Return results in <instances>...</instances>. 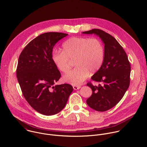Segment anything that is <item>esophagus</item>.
Returning a JSON list of instances; mask_svg holds the SVG:
<instances>
[{"label": "esophagus", "instance_id": "34e87169", "mask_svg": "<svg viewBox=\"0 0 147 147\" xmlns=\"http://www.w3.org/2000/svg\"><path fill=\"white\" fill-rule=\"evenodd\" d=\"M81 86H73V88L74 90H78L80 88H81Z\"/></svg>", "mask_w": 147, "mask_h": 147}]
</instances>
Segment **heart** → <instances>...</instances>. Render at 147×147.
I'll use <instances>...</instances> for the list:
<instances>
[{"label":"heart","mask_w":147,"mask_h":147,"mask_svg":"<svg viewBox=\"0 0 147 147\" xmlns=\"http://www.w3.org/2000/svg\"><path fill=\"white\" fill-rule=\"evenodd\" d=\"M63 51H55L52 59L59 70L66 73L70 69L71 61L77 66L63 76V80L73 85H81L91 73L97 71L101 67L105 50L101 41L96 38L74 37L62 45Z\"/></svg>","instance_id":"1"}]
</instances>
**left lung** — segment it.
<instances>
[{
  "label": "left lung",
  "instance_id": "left-lung-1",
  "mask_svg": "<svg viewBox=\"0 0 147 147\" xmlns=\"http://www.w3.org/2000/svg\"><path fill=\"white\" fill-rule=\"evenodd\" d=\"M94 34L105 44V56L100 68L91 77V80L99 83L98 86L91 83L92 95L86 100L88 106L98 111H106L117 105L128 88L131 66L124 50L110 34L99 29L83 32Z\"/></svg>",
  "mask_w": 147,
  "mask_h": 147
}]
</instances>
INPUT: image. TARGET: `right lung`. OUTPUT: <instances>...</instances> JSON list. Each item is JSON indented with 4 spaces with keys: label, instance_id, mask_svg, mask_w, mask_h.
Returning <instances> with one entry per match:
<instances>
[{
    "label": "right lung",
    "instance_id": "right-lung-1",
    "mask_svg": "<svg viewBox=\"0 0 147 147\" xmlns=\"http://www.w3.org/2000/svg\"><path fill=\"white\" fill-rule=\"evenodd\" d=\"M67 35L42 33L28 44L19 57L16 76L23 94L34 110L44 115L60 112L73 90L69 84L55 85L61 73L52 59L55 44Z\"/></svg>",
    "mask_w": 147,
    "mask_h": 147
}]
</instances>
